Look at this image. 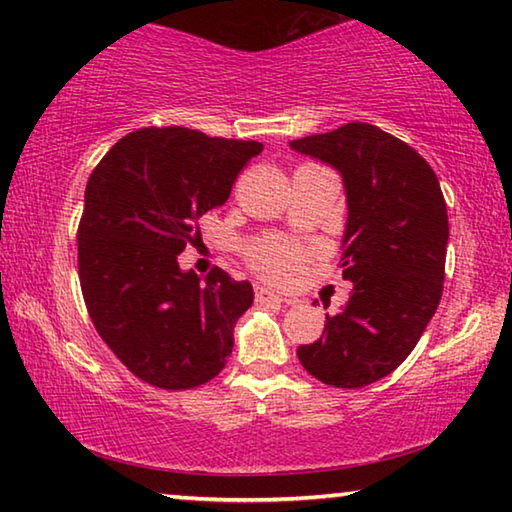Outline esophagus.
<instances>
[{"label":"esophagus","mask_w":512,"mask_h":512,"mask_svg":"<svg viewBox=\"0 0 512 512\" xmlns=\"http://www.w3.org/2000/svg\"><path fill=\"white\" fill-rule=\"evenodd\" d=\"M255 300L259 302V305H271V302H277V305H280V302H291V300H287V298H282V296H277V293H273L271 289H266V287H255Z\"/></svg>","instance_id":"esophagus-1"}]
</instances>
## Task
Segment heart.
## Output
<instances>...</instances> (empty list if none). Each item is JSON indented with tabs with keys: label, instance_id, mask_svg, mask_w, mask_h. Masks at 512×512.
<instances>
[{
	"label": "heart",
	"instance_id": "heart-1",
	"mask_svg": "<svg viewBox=\"0 0 512 512\" xmlns=\"http://www.w3.org/2000/svg\"><path fill=\"white\" fill-rule=\"evenodd\" d=\"M246 257L255 271L275 282L291 280L302 264V250L282 239L255 241L253 246H248Z\"/></svg>",
	"mask_w": 512,
	"mask_h": 512
}]
</instances>
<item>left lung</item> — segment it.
Returning <instances> with one entry per match:
<instances>
[{
  "label": "left lung",
  "instance_id": "left-lung-1",
  "mask_svg": "<svg viewBox=\"0 0 512 512\" xmlns=\"http://www.w3.org/2000/svg\"><path fill=\"white\" fill-rule=\"evenodd\" d=\"M291 149L341 171L348 194L343 277L350 300L323 336L300 345L309 375L361 388L391 375L418 345L443 296L447 205L429 162L372 124L293 140Z\"/></svg>",
  "mask_w": 512,
  "mask_h": 512
}]
</instances>
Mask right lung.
I'll return each mask as SVG.
<instances>
[{
  "label": "right lung",
  "mask_w": 512,
  "mask_h": 512,
  "mask_svg": "<svg viewBox=\"0 0 512 512\" xmlns=\"http://www.w3.org/2000/svg\"><path fill=\"white\" fill-rule=\"evenodd\" d=\"M262 149L149 126L121 137L92 171L76 232L83 300L101 339L146 384L187 391L228 363L253 287L219 266L201 282L180 271L178 255L201 239L198 219L228 201Z\"/></svg>",
  "instance_id": "add662e5"
}]
</instances>
